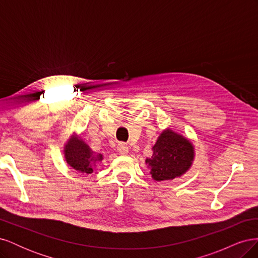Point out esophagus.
Returning a JSON list of instances; mask_svg holds the SVG:
<instances>
[{
	"mask_svg": "<svg viewBox=\"0 0 258 258\" xmlns=\"http://www.w3.org/2000/svg\"><path fill=\"white\" fill-rule=\"evenodd\" d=\"M117 152H118L120 155H127L129 152V147L127 146V144L119 143L117 145Z\"/></svg>",
	"mask_w": 258,
	"mask_h": 258,
	"instance_id": "34e87169",
	"label": "esophagus"
}]
</instances>
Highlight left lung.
Returning a JSON list of instances; mask_svg holds the SVG:
<instances>
[{"label":"left lung","instance_id":"8db88e82","mask_svg":"<svg viewBox=\"0 0 258 258\" xmlns=\"http://www.w3.org/2000/svg\"><path fill=\"white\" fill-rule=\"evenodd\" d=\"M194 146L184 137L172 130L162 131L153 146V155L146 159L152 177L156 181H167L181 176L191 166Z\"/></svg>","mask_w":258,"mask_h":258}]
</instances>
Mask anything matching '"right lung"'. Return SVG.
<instances>
[{
    "instance_id": "add662e5",
    "label": "right lung",
    "mask_w": 258,
    "mask_h": 258,
    "mask_svg": "<svg viewBox=\"0 0 258 258\" xmlns=\"http://www.w3.org/2000/svg\"><path fill=\"white\" fill-rule=\"evenodd\" d=\"M64 156L68 165L82 173L90 174L97 161L102 160L101 154H95L81 138L71 137L64 147Z\"/></svg>"
}]
</instances>
